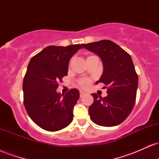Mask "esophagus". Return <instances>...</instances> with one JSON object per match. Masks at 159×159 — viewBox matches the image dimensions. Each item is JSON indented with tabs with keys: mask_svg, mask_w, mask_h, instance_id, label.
Listing matches in <instances>:
<instances>
[{
	"mask_svg": "<svg viewBox=\"0 0 159 159\" xmlns=\"http://www.w3.org/2000/svg\"><path fill=\"white\" fill-rule=\"evenodd\" d=\"M85 94H86V93L84 92V91L80 90V96H81V97H82L83 96H84Z\"/></svg>",
	"mask_w": 159,
	"mask_h": 159,
	"instance_id": "obj_1",
	"label": "esophagus"
}]
</instances>
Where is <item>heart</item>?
<instances>
[{"instance_id": "obj_1", "label": "heart", "mask_w": 159, "mask_h": 159, "mask_svg": "<svg viewBox=\"0 0 159 159\" xmlns=\"http://www.w3.org/2000/svg\"><path fill=\"white\" fill-rule=\"evenodd\" d=\"M91 84L90 79L89 78H82L79 81V85L83 88H88Z\"/></svg>"}]
</instances>
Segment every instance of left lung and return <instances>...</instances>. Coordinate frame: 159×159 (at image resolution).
I'll return each mask as SVG.
<instances>
[{
  "mask_svg": "<svg viewBox=\"0 0 159 159\" xmlns=\"http://www.w3.org/2000/svg\"><path fill=\"white\" fill-rule=\"evenodd\" d=\"M82 45L97 54L102 62L103 72L96 84L108 85L106 97L92 94L94 101L89 107L90 119L102 126L119 125L130 114L135 103L138 77L132 57L111 40Z\"/></svg>",
  "mask_w": 159,
  "mask_h": 159,
  "instance_id": "obj_1",
  "label": "left lung"
}]
</instances>
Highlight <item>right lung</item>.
I'll return each mask as SVG.
<instances>
[{"mask_svg": "<svg viewBox=\"0 0 159 159\" xmlns=\"http://www.w3.org/2000/svg\"><path fill=\"white\" fill-rule=\"evenodd\" d=\"M81 45H49L30 59L23 81L24 104L27 114L40 128L49 132L63 129L72 123L79 91L57 92L58 82L67 75L69 62Z\"/></svg>", "mask_w": 159, "mask_h": 159, "instance_id": "right-lung-1", "label": "right lung"}]
</instances>
